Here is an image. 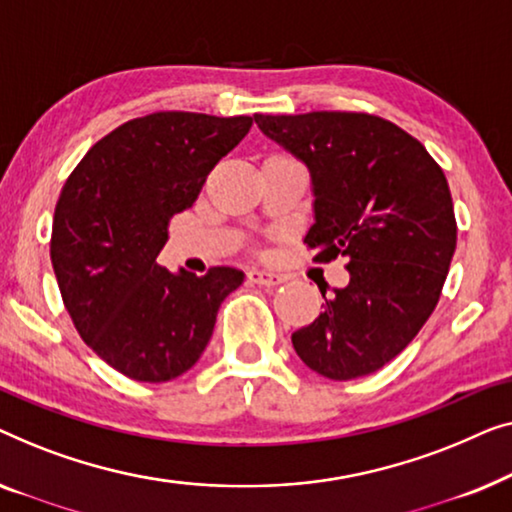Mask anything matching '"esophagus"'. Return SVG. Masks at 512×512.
<instances>
[{"label":"esophagus","instance_id":"esophagus-1","mask_svg":"<svg viewBox=\"0 0 512 512\" xmlns=\"http://www.w3.org/2000/svg\"><path fill=\"white\" fill-rule=\"evenodd\" d=\"M248 280H250V283H255V285L273 287V285L285 283V276H283V273H273V271H266V269H250Z\"/></svg>","mask_w":512,"mask_h":512}]
</instances>
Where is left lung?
<instances>
[{
    "label": "left lung",
    "mask_w": 512,
    "mask_h": 512,
    "mask_svg": "<svg viewBox=\"0 0 512 512\" xmlns=\"http://www.w3.org/2000/svg\"><path fill=\"white\" fill-rule=\"evenodd\" d=\"M257 127L311 171L318 262L345 257L350 283L292 334L308 369L352 380L383 369L441 299L457 246L443 169L420 141L369 113L255 115Z\"/></svg>",
    "instance_id": "obj_1"
}]
</instances>
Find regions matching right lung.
<instances>
[{"instance_id":"right-lung-1","label":"right lung","mask_w":512,"mask_h":512,"mask_svg":"<svg viewBox=\"0 0 512 512\" xmlns=\"http://www.w3.org/2000/svg\"><path fill=\"white\" fill-rule=\"evenodd\" d=\"M250 125V115H143L99 139L64 183L50 262L76 331L122 376H183L211 341L220 304L243 283L234 266L171 273L157 255L169 220L197 201Z\"/></svg>"}]
</instances>
